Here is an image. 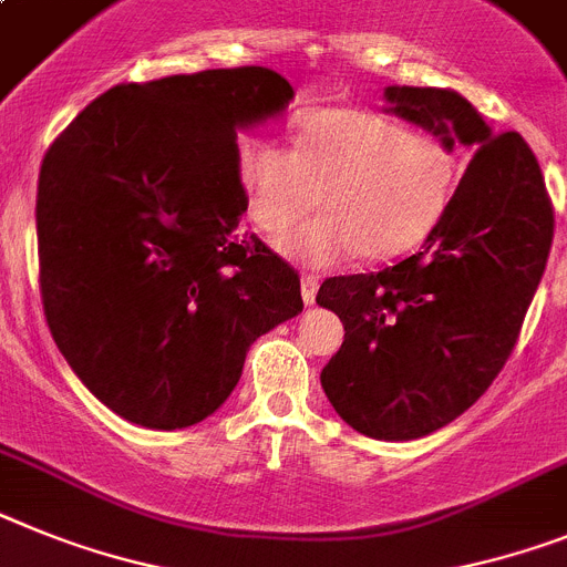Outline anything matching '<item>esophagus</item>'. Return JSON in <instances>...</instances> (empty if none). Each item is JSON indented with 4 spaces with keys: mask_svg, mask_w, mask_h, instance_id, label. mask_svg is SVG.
I'll use <instances>...</instances> for the list:
<instances>
[{
    "mask_svg": "<svg viewBox=\"0 0 567 567\" xmlns=\"http://www.w3.org/2000/svg\"><path fill=\"white\" fill-rule=\"evenodd\" d=\"M316 295H318V280L312 278V275H303V278H301L303 303H316Z\"/></svg>",
    "mask_w": 567,
    "mask_h": 567,
    "instance_id": "34e87169",
    "label": "esophagus"
}]
</instances>
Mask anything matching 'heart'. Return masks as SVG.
Returning <instances> with one entry per match:
<instances>
[{"label":"heart","mask_w":567,"mask_h":567,"mask_svg":"<svg viewBox=\"0 0 567 567\" xmlns=\"http://www.w3.org/2000/svg\"><path fill=\"white\" fill-rule=\"evenodd\" d=\"M251 224L269 240L312 206V224L280 244L289 258L330 266L350 251L386 260L415 249L442 224L458 186V154L430 134L358 109L307 111L292 148L258 140L237 159Z\"/></svg>","instance_id":"obj_1"}]
</instances>
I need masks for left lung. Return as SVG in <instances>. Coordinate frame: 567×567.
Instances as JSON below:
<instances>
[{"label":"left lung","instance_id":"left-lung-1","mask_svg":"<svg viewBox=\"0 0 567 567\" xmlns=\"http://www.w3.org/2000/svg\"><path fill=\"white\" fill-rule=\"evenodd\" d=\"M384 100L395 117L473 152L422 251L327 278L316 298L343 323L321 372L336 413L370 439L410 442L476 404L511 358L548 264L554 206L530 145L493 134L462 94L390 85Z\"/></svg>","mask_w":567,"mask_h":567}]
</instances>
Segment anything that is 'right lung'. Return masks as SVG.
<instances>
[{"label": "right lung", "mask_w": 567, "mask_h": 567, "mask_svg": "<svg viewBox=\"0 0 567 567\" xmlns=\"http://www.w3.org/2000/svg\"><path fill=\"white\" fill-rule=\"evenodd\" d=\"M292 96L260 65L123 82L45 152L37 240L48 330L125 422H203L231 395L251 343L303 309L298 272L240 229L237 174V132Z\"/></svg>", "instance_id": "obj_1"}]
</instances>
